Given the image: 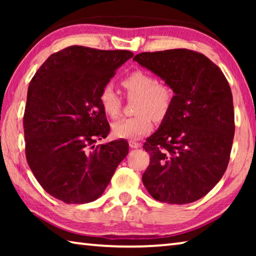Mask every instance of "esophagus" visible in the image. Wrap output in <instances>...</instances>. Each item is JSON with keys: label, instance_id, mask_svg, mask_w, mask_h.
I'll use <instances>...</instances> for the list:
<instances>
[{"label": "esophagus", "instance_id": "1", "mask_svg": "<svg viewBox=\"0 0 256 256\" xmlns=\"http://www.w3.org/2000/svg\"><path fill=\"white\" fill-rule=\"evenodd\" d=\"M128 144L132 149H138V148H140V146H141V144H138V142H136V141H130Z\"/></svg>", "mask_w": 256, "mask_h": 256}]
</instances>
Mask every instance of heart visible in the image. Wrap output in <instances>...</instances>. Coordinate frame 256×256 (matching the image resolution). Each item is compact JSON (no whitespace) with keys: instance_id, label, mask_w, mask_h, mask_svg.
I'll return each instance as SVG.
<instances>
[{"instance_id":"1","label":"heart","mask_w":256,"mask_h":256,"mask_svg":"<svg viewBox=\"0 0 256 256\" xmlns=\"http://www.w3.org/2000/svg\"><path fill=\"white\" fill-rule=\"evenodd\" d=\"M122 86L128 98H136L133 108L136 115L116 120L112 126V134L118 138L138 140L151 132L154 118H166L174 100V92L166 82L157 80L152 74L141 70L133 71L125 76ZM99 104L110 118L120 115L122 100L112 86L107 84L100 90Z\"/></svg>"}]
</instances>
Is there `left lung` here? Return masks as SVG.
<instances>
[{
	"mask_svg": "<svg viewBox=\"0 0 256 256\" xmlns=\"http://www.w3.org/2000/svg\"><path fill=\"white\" fill-rule=\"evenodd\" d=\"M133 60L175 92L166 118L144 144L150 154L144 185L160 202L196 201L222 180L230 158L235 133L230 86L222 71L196 50L144 52Z\"/></svg>",
	"mask_w": 256,
	"mask_h": 256,
	"instance_id": "8db88e82",
	"label": "left lung"
}]
</instances>
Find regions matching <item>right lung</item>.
Listing matches in <instances>:
<instances>
[{
	"instance_id": "obj_1",
	"label": "right lung",
	"mask_w": 256,
	"mask_h": 256,
	"mask_svg": "<svg viewBox=\"0 0 256 256\" xmlns=\"http://www.w3.org/2000/svg\"><path fill=\"white\" fill-rule=\"evenodd\" d=\"M130 50L70 46L52 54L29 84L26 158L47 193L68 204L92 202L128 154V141L96 146L110 133L99 94Z\"/></svg>"
}]
</instances>
